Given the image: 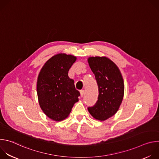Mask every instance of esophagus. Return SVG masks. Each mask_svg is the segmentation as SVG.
<instances>
[{"label":"esophagus","mask_w":159,"mask_h":159,"mask_svg":"<svg viewBox=\"0 0 159 159\" xmlns=\"http://www.w3.org/2000/svg\"><path fill=\"white\" fill-rule=\"evenodd\" d=\"M80 96L83 97L84 94V90H80Z\"/></svg>","instance_id":"esophagus-1"}]
</instances>
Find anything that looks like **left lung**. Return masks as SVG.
<instances>
[{
    "mask_svg": "<svg viewBox=\"0 0 159 159\" xmlns=\"http://www.w3.org/2000/svg\"><path fill=\"white\" fill-rule=\"evenodd\" d=\"M90 69L95 75L98 85V99L88 111L96 120L105 121L115 115L122 102L124 82L117 65L106 57L88 58Z\"/></svg>",
    "mask_w": 159,
    "mask_h": 159,
    "instance_id": "obj_1",
    "label": "left lung"
}]
</instances>
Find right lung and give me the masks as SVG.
Wrapping results in <instances>:
<instances>
[{"label":"right lung","mask_w":159,"mask_h":159,"mask_svg":"<svg viewBox=\"0 0 159 159\" xmlns=\"http://www.w3.org/2000/svg\"><path fill=\"white\" fill-rule=\"evenodd\" d=\"M77 58L59 53L44 63L38 75L37 94L39 106L48 118L60 121L69 116L80 93L68 72Z\"/></svg>","instance_id":"right-lung-1"}]
</instances>
